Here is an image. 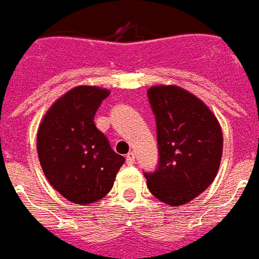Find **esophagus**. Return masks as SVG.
Instances as JSON below:
<instances>
[{"mask_svg":"<svg viewBox=\"0 0 259 259\" xmlns=\"http://www.w3.org/2000/svg\"><path fill=\"white\" fill-rule=\"evenodd\" d=\"M125 159L128 164H134V163H135V153H134V152H130V153L126 155Z\"/></svg>","mask_w":259,"mask_h":259,"instance_id":"obj_1","label":"esophagus"}]
</instances>
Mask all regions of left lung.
I'll use <instances>...</instances> for the list:
<instances>
[{
    "mask_svg": "<svg viewBox=\"0 0 259 259\" xmlns=\"http://www.w3.org/2000/svg\"><path fill=\"white\" fill-rule=\"evenodd\" d=\"M155 114L159 162L145 173L149 191L170 206H181L203 192L218 174L223 150L221 124L208 106L179 86L148 91Z\"/></svg>",
    "mask_w": 259,
    "mask_h": 259,
    "instance_id": "obj_1",
    "label": "left lung"
}]
</instances>
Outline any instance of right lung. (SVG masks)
Here are the masks:
<instances>
[{
    "mask_svg": "<svg viewBox=\"0 0 259 259\" xmlns=\"http://www.w3.org/2000/svg\"><path fill=\"white\" fill-rule=\"evenodd\" d=\"M109 95L97 86H76L51 106L38 125L37 155L43 173L62 197L76 205L106 197L125 162L93 121Z\"/></svg>",
    "mask_w": 259,
    "mask_h": 259,
    "instance_id": "1",
    "label": "right lung"
}]
</instances>
